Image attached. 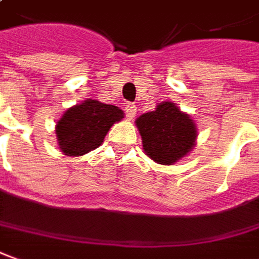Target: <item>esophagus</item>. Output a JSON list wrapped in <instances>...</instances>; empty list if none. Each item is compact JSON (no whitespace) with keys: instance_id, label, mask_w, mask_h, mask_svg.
Instances as JSON below:
<instances>
[{"instance_id":"obj_1","label":"esophagus","mask_w":259,"mask_h":259,"mask_svg":"<svg viewBox=\"0 0 259 259\" xmlns=\"http://www.w3.org/2000/svg\"><path fill=\"white\" fill-rule=\"evenodd\" d=\"M125 114L126 117L130 119H133L134 117H135V114H137V107H135V104H131V103H128L125 106Z\"/></svg>"}]
</instances>
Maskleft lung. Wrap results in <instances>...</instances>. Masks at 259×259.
Masks as SVG:
<instances>
[{
    "instance_id": "obj_1",
    "label": "left lung",
    "mask_w": 259,
    "mask_h": 259,
    "mask_svg": "<svg viewBox=\"0 0 259 259\" xmlns=\"http://www.w3.org/2000/svg\"><path fill=\"white\" fill-rule=\"evenodd\" d=\"M144 152L160 165H174L192 152L197 126L192 117L172 101H162L153 111L135 119Z\"/></svg>"
}]
</instances>
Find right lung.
I'll return each instance as SVG.
<instances>
[{
  "instance_id": "right-lung-1",
  "label": "right lung",
  "mask_w": 259,
  "mask_h": 259,
  "mask_svg": "<svg viewBox=\"0 0 259 259\" xmlns=\"http://www.w3.org/2000/svg\"><path fill=\"white\" fill-rule=\"evenodd\" d=\"M124 118L117 106L87 99L67 108L59 118L55 133L63 155L81 156L99 148L115 122Z\"/></svg>"
}]
</instances>
